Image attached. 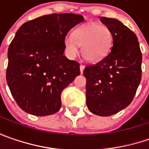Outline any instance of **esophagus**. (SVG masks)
<instances>
[{
	"label": "esophagus",
	"mask_w": 149,
	"mask_h": 149,
	"mask_svg": "<svg viewBox=\"0 0 149 149\" xmlns=\"http://www.w3.org/2000/svg\"><path fill=\"white\" fill-rule=\"evenodd\" d=\"M79 68H80V73L82 74V73H83V71H84V65H81Z\"/></svg>",
	"instance_id": "obj_1"
}]
</instances>
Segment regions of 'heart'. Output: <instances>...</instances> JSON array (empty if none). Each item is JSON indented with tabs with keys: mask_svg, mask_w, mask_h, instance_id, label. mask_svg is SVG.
Segmentation results:
<instances>
[{
	"mask_svg": "<svg viewBox=\"0 0 149 149\" xmlns=\"http://www.w3.org/2000/svg\"><path fill=\"white\" fill-rule=\"evenodd\" d=\"M112 33L106 26L88 24L77 29L74 37L65 38V45L71 56L78 53V45L81 47V55L89 63H96L108 54L112 45Z\"/></svg>",
	"mask_w": 149,
	"mask_h": 149,
	"instance_id": "heart-1",
	"label": "heart"
}]
</instances>
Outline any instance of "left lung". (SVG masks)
Masks as SVG:
<instances>
[{"label": "left lung", "mask_w": 149, "mask_h": 149, "mask_svg": "<svg viewBox=\"0 0 149 149\" xmlns=\"http://www.w3.org/2000/svg\"><path fill=\"white\" fill-rule=\"evenodd\" d=\"M113 36L111 50L94 65L85 66L86 104L91 113L110 116L134 100L142 78V53L138 38L116 19L100 17Z\"/></svg>", "instance_id": "obj_1"}]
</instances>
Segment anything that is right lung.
I'll use <instances>...</instances> for the list:
<instances>
[{"instance_id":"obj_1","label":"right lung","mask_w":149,"mask_h":149,"mask_svg":"<svg viewBox=\"0 0 149 149\" xmlns=\"http://www.w3.org/2000/svg\"><path fill=\"white\" fill-rule=\"evenodd\" d=\"M76 14H50L24 23L8 49L6 81L22 110L36 116L55 113L61 93L79 75V63L64 55L65 40L83 22Z\"/></svg>"}]
</instances>
